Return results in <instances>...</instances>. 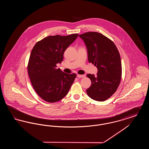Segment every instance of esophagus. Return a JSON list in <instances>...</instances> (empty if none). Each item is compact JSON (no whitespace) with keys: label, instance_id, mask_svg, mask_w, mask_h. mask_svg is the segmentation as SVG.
<instances>
[{"label":"esophagus","instance_id":"obj_1","mask_svg":"<svg viewBox=\"0 0 149 149\" xmlns=\"http://www.w3.org/2000/svg\"><path fill=\"white\" fill-rule=\"evenodd\" d=\"M85 77V75H79L78 74L77 75V77L79 78H84Z\"/></svg>","mask_w":149,"mask_h":149}]
</instances>
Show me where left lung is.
Masks as SVG:
<instances>
[{"label":"left lung","mask_w":149,"mask_h":149,"mask_svg":"<svg viewBox=\"0 0 149 149\" xmlns=\"http://www.w3.org/2000/svg\"><path fill=\"white\" fill-rule=\"evenodd\" d=\"M79 37L85 43L89 62L98 69L97 75H87L92 82L86 89L87 94L93 100L104 101L113 94L120 83L122 65L120 53L110 39L98 32H86Z\"/></svg>","instance_id":"obj_1"}]
</instances>
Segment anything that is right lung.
Returning a JSON list of instances; mask_svg holds the SVG:
<instances>
[{
  "mask_svg": "<svg viewBox=\"0 0 149 149\" xmlns=\"http://www.w3.org/2000/svg\"><path fill=\"white\" fill-rule=\"evenodd\" d=\"M78 34L50 36L37 42L31 51L28 72L36 92L44 100L54 103L64 98L77 77L57 69L66 49L78 37Z\"/></svg>",
  "mask_w": 149,
  "mask_h": 149,
  "instance_id": "add662e5",
  "label": "right lung"
}]
</instances>
